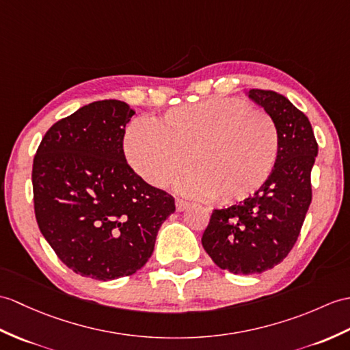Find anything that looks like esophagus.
Listing matches in <instances>:
<instances>
[{"label": "esophagus", "mask_w": 350, "mask_h": 350, "mask_svg": "<svg viewBox=\"0 0 350 350\" xmlns=\"http://www.w3.org/2000/svg\"><path fill=\"white\" fill-rule=\"evenodd\" d=\"M188 207H191V202H189V201L182 200V198H176V208H177V212H183V210H186Z\"/></svg>", "instance_id": "esophagus-1"}]
</instances>
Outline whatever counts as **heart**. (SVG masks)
Returning <instances> with one entry per match:
<instances>
[{
  "mask_svg": "<svg viewBox=\"0 0 350 350\" xmlns=\"http://www.w3.org/2000/svg\"><path fill=\"white\" fill-rule=\"evenodd\" d=\"M279 131L270 115L232 98L177 105L153 124L133 120L124 152L134 172L153 186L183 173L188 192L221 202L249 198L270 178L279 157Z\"/></svg>",
  "mask_w": 350,
  "mask_h": 350,
  "instance_id": "b5f03b06",
  "label": "heart"
}]
</instances>
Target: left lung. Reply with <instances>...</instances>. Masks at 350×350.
Returning a JSON list of instances; mask_svg holds the SVG:
<instances>
[{"label":"left lung","mask_w":350,"mask_h":350,"mask_svg":"<svg viewBox=\"0 0 350 350\" xmlns=\"http://www.w3.org/2000/svg\"><path fill=\"white\" fill-rule=\"evenodd\" d=\"M249 96L278 126V162L252 197L213 210L201 239L213 262L234 274L264 273L288 256L312 202L310 173L318 157L310 120L286 96L265 89H250Z\"/></svg>","instance_id":"8db88e82"}]
</instances>
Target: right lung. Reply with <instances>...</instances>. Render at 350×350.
<instances>
[{"label": "right lung", "mask_w": 350, "mask_h": 350, "mask_svg": "<svg viewBox=\"0 0 350 350\" xmlns=\"http://www.w3.org/2000/svg\"><path fill=\"white\" fill-rule=\"evenodd\" d=\"M124 101H95L47 129L32 164L38 228L56 256L95 280L131 275L148 262L174 198L128 165Z\"/></svg>", "instance_id": "1"}]
</instances>
